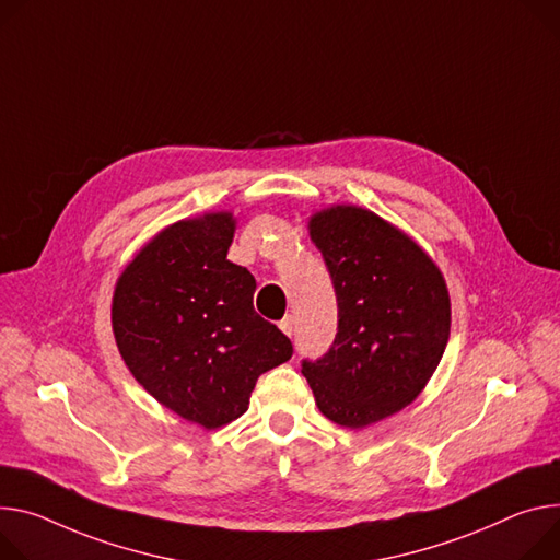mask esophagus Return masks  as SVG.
<instances>
[{"instance_id": "obj_1", "label": "esophagus", "mask_w": 560, "mask_h": 560, "mask_svg": "<svg viewBox=\"0 0 560 560\" xmlns=\"http://www.w3.org/2000/svg\"><path fill=\"white\" fill-rule=\"evenodd\" d=\"M279 328H281L288 337H292V335H294V317H292V315H285V317L279 322Z\"/></svg>"}]
</instances>
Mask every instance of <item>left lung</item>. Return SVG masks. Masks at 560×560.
Returning a JSON list of instances; mask_svg holds the SVG:
<instances>
[{
  "instance_id": "1",
  "label": "left lung",
  "mask_w": 560,
  "mask_h": 560,
  "mask_svg": "<svg viewBox=\"0 0 560 560\" xmlns=\"http://www.w3.org/2000/svg\"><path fill=\"white\" fill-rule=\"evenodd\" d=\"M308 228L337 294V335L301 373L328 420L362 429L401 411L431 380L451 330L448 290L411 236L364 208L322 210Z\"/></svg>"
}]
</instances>
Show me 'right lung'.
I'll list each match as a JSON object with an SVG mask.
<instances>
[{"mask_svg": "<svg viewBox=\"0 0 560 560\" xmlns=\"http://www.w3.org/2000/svg\"><path fill=\"white\" fill-rule=\"evenodd\" d=\"M234 228L230 212L165 228L125 268L112 303L131 375L202 429L241 418L259 375L292 358L290 339L252 306L257 281L228 261Z\"/></svg>", "mask_w": 560, "mask_h": 560, "instance_id": "1", "label": "right lung"}]
</instances>
